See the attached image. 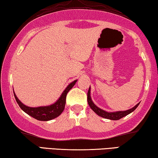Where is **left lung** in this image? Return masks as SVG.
<instances>
[{"label": "left lung", "instance_id": "left-lung-1", "mask_svg": "<svg viewBox=\"0 0 158 158\" xmlns=\"http://www.w3.org/2000/svg\"><path fill=\"white\" fill-rule=\"evenodd\" d=\"M90 88L89 90L88 91V105L90 106V107L91 108V109H93L95 113L98 114V116H101V117H103L105 118H108V119H111V120H118L120 118H122L124 117V116L128 115L129 114L131 113V112L135 111V110L137 109V107L139 106V103H137V105L135 106V107H133L132 109L127 110V111H116V112H107L103 111V110L101 109L100 108L97 107L96 105L94 104V102H93L91 100V98H90Z\"/></svg>", "mask_w": 158, "mask_h": 158}]
</instances>
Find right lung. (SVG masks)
Wrapping results in <instances>:
<instances>
[{"label": "right lung", "mask_w": 158, "mask_h": 158, "mask_svg": "<svg viewBox=\"0 0 158 158\" xmlns=\"http://www.w3.org/2000/svg\"><path fill=\"white\" fill-rule=\"evenodd\" d=\"M76 82L77 81H75L73 83H71L70 85H68V86L65 88V90H64L63 93H62L61 96L60 97V98L58 99L57 102L52 105L47 106H40L34 108L27 106L23 105L19 100V98H17L14 92V97L16 98V101L17 103L19 104V107L27 114H29V116H31L33 118L40 121L52 120L53 118L57 117L58 116H60L62 114V112L64 111V106H65L66 102L67 94L74 86Z\"/></svg>", "instance_id": "right-lung-1"}]
</instances>
